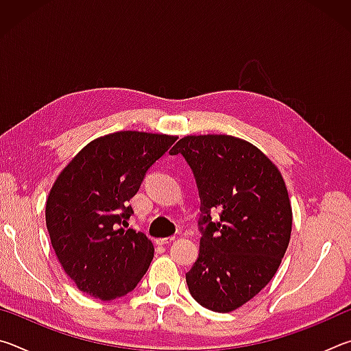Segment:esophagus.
Here are the masks:
<instances>
[{"mask_svg":"<svg viewBox=\"0 0 351 351\" xmlns=\"http://www.w3.org/2000/svg\"><path fill=\"white\" fill-rule=\"evenodd\" d=\"M176 239V237H165V239H158L156 240V245H169Z\"/></svg>","mask_w":351,"mask_h":351,"instance_id":"obj_1","label":"esophagus"}]
</instances>
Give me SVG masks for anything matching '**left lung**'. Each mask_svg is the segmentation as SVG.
Here are the masks:
<instances>
[{"mask_svg": "<svg viewBox=\"0 0 351 351\" xmlns=\"http://www.w3.org/2000/svg\"><path fill=\"white\" fill-rule=\"evenodd\" d=\"M181 153L197 178L201 210L199 257L186 274L199 305L230 313L254 299L282 263L293 209L277 165L245 139L229 134L184 136ZM218 210L220 219L211 221Z\"/></svg>", "mask_w": 351, "mask_h": 351, "instance_id": "left-lung-1", "label": "left lung"}]
</instances>
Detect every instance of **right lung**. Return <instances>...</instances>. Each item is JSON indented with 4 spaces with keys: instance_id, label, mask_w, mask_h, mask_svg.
<instances>
[{
    "instance_id": "obj_1",
    "label": "right lung",
    "mask_w": 351,
    "mask_h": 351,
    "mask_svg": "<svg viewBox=\"0 0 351 351\" xmlns=\"http://www.w3.org/2000/svg\"><path fill=\"white\" fill-rule=\"evenodd\" d=\"M176 139L145 132L100 136L57 176L46 199V228L62 268L83 293L114 300L144 277L154 247L145 234L125 229L133 213L127 201Z\"/></svg>"
}]
</instances>
